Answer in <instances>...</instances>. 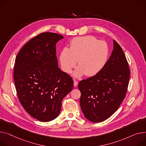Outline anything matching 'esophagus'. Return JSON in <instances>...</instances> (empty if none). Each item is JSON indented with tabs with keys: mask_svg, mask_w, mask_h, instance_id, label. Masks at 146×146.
<instances>
[{
	"mask_svg": "<svg viewBox=\"0 0 146 146\" xmlns=\"http://www.w3.org/2000/svg\"><path fill=\"white\" fill-rule=\"evenodd\" d=\"M77 85H78V82H77L76 81V80H74V87H76Z\"/></svg>",
	"mask_w": 146,
	"mask_h": 146,
	"instance_id": "esophagus-1",
	"label": "esophagus"
}]
</instances>
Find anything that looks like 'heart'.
Segmentation results:
<instances>
[{"label": "heart", "instance_id": "1", "mask_svg": "<svg viewBox=\"0 0 146 146\" xmlns=\"http://www.w3.org/2000/svg\"><path fill=\"white\" fill-rule=\"evenodd\" d=\"M109 47L105 42L99 41L93 36L74 37L69 48H64L59 54V61L63 71L70 73L76 66L78 67L74 76L80 77L84 74L93 76L98 74L108 60Z\"/></svg>", "mask_w": 146, "mask_h": 146}]
</instances>
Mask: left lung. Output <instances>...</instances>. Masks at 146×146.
<instances>
[{
	"mask_svg": "<svg viewBox=\"0 0 146 146\" xmlns=\"http://www.w3.org/2000/svg\"><path fill=\"white\" fill-rule=\"evenodd\" d=\"M129 63L120 46L113 40V50L98 74L80 81V107L84 117L103 121L117 111L125 98L129 82Z\"/></svg>",
	"mask_w": 146,
	"mask_h": 146,
	"instance_id": "8db88e82",
	"label": "left lung"
}]
</instances>
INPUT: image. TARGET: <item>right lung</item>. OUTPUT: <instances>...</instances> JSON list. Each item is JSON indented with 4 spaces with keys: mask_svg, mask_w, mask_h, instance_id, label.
<instances>
[{
    "mask_svg": "<svg viewBox=\"0 0 146 146\" xmlns=\"http://www.w3.org/2000/svg\"><path fill=\"white\" fill-rule=\"evenodd\" d=\"M63 38L55 33H42L26 43L15 59L18 99L25 110L40 121L59 115L63 99L73 87V79L58 67L56 45Z\"/></svg>",
    "mask_w": 146,
    "mask_h": 146,
    "instance_id": "add662e5",
    "label": "right lung"
}]
</instances>
